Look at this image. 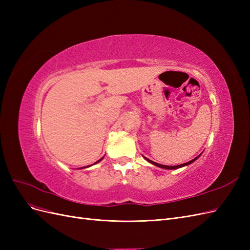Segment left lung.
I'll return each mask as SVG.
<instances>
[{"label":"left lung","instance_id":"8db88e82","mask_svg":"<svg viewBox=\"0 0 250 250\" xmlns=\"http://www.w3.org/2000/svg\"><path fill=\"white\" fill-rule=\"evenodd\" d=\"M200 155H198L197 157H195L194 160H192V161H190V162H188V163H185V164H181V165H177V166H165V165H161V164H157V163H154V162H152V161H150V160H148V158H146V160L149 162V163H151V164H153L154 166H156V167H160V168H163V169H169V170H172V169H178V168H181V167H184V166H187V165H190V164H192L194 161H196L197 160V158L199 157Z\"/></svg>","mask_w":250,"mask_h":250}]
</instances>
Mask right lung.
Wrapping results in <instances>:
<instances>
[{"label":"right lung","mask_w":250,"mask_h":250,"mask_svg":"<svg viewBox=\"0 0 250 250\" xmlns=\"http://www.w3.org/2000/svg\"><path fill=\"white\" fill-rule=\"evenodd\" d=\"M100 161H101V160H100ZM100 161H98V162H100ZM98 162H97V163H98ZM95 164H96V163H95Z\"/></svg>","instance_id":"right-lung-1"}]
</instances>
